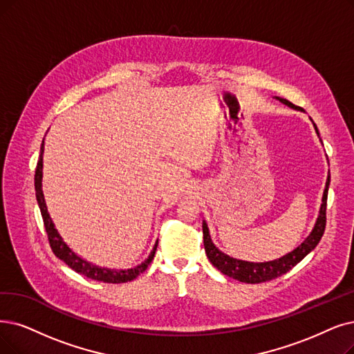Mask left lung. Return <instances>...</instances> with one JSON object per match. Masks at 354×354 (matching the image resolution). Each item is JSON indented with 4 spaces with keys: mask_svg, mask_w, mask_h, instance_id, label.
Returning <instances> with one entry per match:
<instances>
[{
    "mask_svg": "<svg viewBox=\"0 0 354 354\" xmlns=\"http://www.w3.org/2000/svg\"><path fill=\"white\" fill-rule=\"evenodd\" d=\"M279 100L293 109H299L298 106H295L293 103L285 100V98H279ZM314 126H315V123H314ZM315 131L318 133L317 126H315ZM328 186H330V174L327 178V185H325L319 216L317 219L314 230H313V232H310V235L305 239V241L298 248L293 250L292 252L286 254V256H283L279 260L266 261V263H250V261L231 259L226 256V254L221 252L214 245V243H212V239H210V235H209L207 225H206V222H203V244H205L206 256H207L209 261L214 264L221 273L230 276L235 280L244 281V283H263V281L273 280L281 274L288 273L292 267H295L305 256H308V254L313 251L321 241V238L325 231V225H327Z\"/></svg>",
    "mask_w": 354,
    "mask_h": 354,
    "instance_id": "obj_1",
    "label": "left lung"
}]
</instances>
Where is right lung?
Wrapping results in <instances>:
<instances>
[{"label":"right lung","instance_id":"1","mask_svg":"<svg viewBox=\"0 0 354 354\" xmlns=\"http://www.w3.org/2000/svg\"><path fill=\"white\" fill-rule=\"evenodd\" d=\"M41 153H44V144H41L40 148V157L36 165V173H35V189H36V199L40 207V214L41 218H44V225L45 230L48 234V239H49V245L53 251V254L58 259H61L68 267L73 268L77 273L86 276L88 279L93 280H98V281H104V283H124V281H131L133 279H136L140 273H144L149 263L152 261L155 251H157V245L158 241L155 243L149 257L142 263L136 266L135 268H128V270H109V268H102L97 267L91 263H87L86 260L80 259L75 252H73L69 250V247L62 241V238L59 236L58 231L55 230V226L52 223V219L48 214V207L45 203V197H44V192H41V167H44V158H41Z\"/></svg>","mask_w":354,"mask_h":354}]
</instances>
